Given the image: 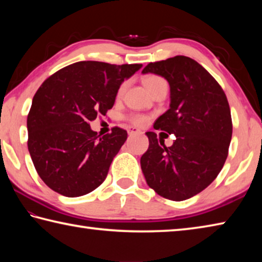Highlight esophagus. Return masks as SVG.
Returning <instances> with one entry per match:
<instances>
[{
    "label": "esophagus",
    "mask_w": 262,
    "mask_h": 262,
    "mask_svg": "<svg viewBox=\"0 0 262 262\" xmlns=\"http://www.w3.org/2000/svg\"><path fill=\"white\" fill-rule=\"evenodd\" d=\"M128 134H129L130 136L132 135H137V134H141V130L137 129V128L135 127H128Z\"/></svg>",
    "instance_id": "1"
}]
</instances>
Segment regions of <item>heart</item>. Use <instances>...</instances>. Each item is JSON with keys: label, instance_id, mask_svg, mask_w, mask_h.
I'll list each match as a JSON object with an SVG mask.
<instances>
[{"label": "heart", "instance_id": "heart-1", "mask_svg": "<svg viewBox=\"0 0 262 262\" xmlns=\"http://www.w3.org/2000/svg\"><path fill=\"white\" fill-rule=\"evenodd\" d=\"M144 84L145 86L149 89V91L154 94L155 91L157 90V89L163 85V84H166L165 79L162 78L161 76H157V75H149L144 78ZM126 88V83H122L118 89V92H117V96H121L123 90H125ZM128 120H129L133 125H136V126H143L145 122L148 121V118L145 117V115H142V114H132L128 117Z\"/></svg>", "mask_w": 262, "mask_h": 262}]
</instances>
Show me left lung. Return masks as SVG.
I'll return each instance as SVG.
<instances>
[{
	"label": "left lung",
	"instance_id": "1",
	"mask_svg": "<svg viewBox=\"0 0 262 262\" xmlns=\"http://www.w3.org/2000/svg\"><path fill=\"white\" fill-rule=\"evenodd\" d=\"M142 73L161 75L170 84L171 104L154 127L174 134L166 147L147 132L149 148L141 167L150 188L184 201L208 187L223 167L232 136L230 106L223 89L196 61L177 55L150 62Z\"/></svg>",
	"mask_w": 262,
	"mask_h": 262
}]
</instances>
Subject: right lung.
I'll return each mask as SVG.
<instances>
[{"instance_id": "right-lung-1", "label": "right lung", "mask_w": 262, "mask_h": 262, "mask_svg": "<svg viewBox=\"0 0 262 262\" xmlns=\"http://www.w3.org/2000/svg\"><path fill=\"white\" fill-rule=\"evenodd\" d=\"M142 64L81 61L43 81L28 114V148L48 187L68 198L85 195L105 180L127 132L100 136L90 128L113 107L119 86Z\"/></svg>"}]
</instances>
